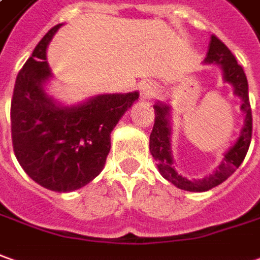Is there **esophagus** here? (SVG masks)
Wrapping results in <instances>:
<instances>
[{"label": "esophagus", "instance_id": "34e87169", "mask_svg": "<svg viewBox=\"0 0 260 260\" xmlns=\"http://www.w3.org/2000/svg\"><path fill=\"white\" fill-rule=\"evenodd\" d=\"M139 89H141V98L142 100H149V98H152L153 93L156 91V84L151 82V81H144L139 85Z\"/></svg>", "mask_w": 260, "mask_h": 260}]
</instances>
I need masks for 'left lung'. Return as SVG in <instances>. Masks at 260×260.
Masks as SVG:
<instances>
[{
    "mask_svg": "<svg viewBox=\"0 0 260 260\" xmlns=\"http://www.w3.org/2000/svg\"><path fill=\"white\" fill-rule=\"evenodd\" d=\"M204 63L208 65H218L222 70L223 81L231 84L234 88V93L242 100L241 111L245 114V121L242 126L241 134L235 144L223 153V158L212 174L206 175L202 179H188L178 174L175 169V160L171 149V135H172V125H171V107L158 101L155 108V123L149 137V151L155 160L158 162L159 174L174 183L176 188L189 192H205L225 182L239 168L250 145L252 138V109L249 104L248 79L245 71L238 63L234 54L229 51L226 45L216 38L211 37L209 49L205 58Z\"/></svg>",
    "mask_w": 260,
    "mask_h": 260,
    "instance_id": "obj_1",
    "label": "left lung"
}]
</instances>
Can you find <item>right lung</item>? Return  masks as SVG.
Segmentation results:
<instances>
[{
    "mask_svg": "<svg viewBox=\"0 0 260 260\" xmlns=\"http://www.w3.org/2000/svg\"><path fill=\"white\" fill-rule=\"evenodd\" d=\"M44 35L14 86L11 132L14 152L26 175L55 192H72L95 179L105 167L111 132L139 92L101 93L77 105H62L47 93L52 78L47 48L61 28Z\"/></svg>",
    "mask_w": 260,
    "mask_h": 260,
    "instance_id": "right-lung-1",
    "label": "right lung"
}]
</instances>
